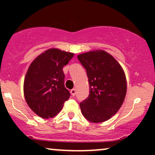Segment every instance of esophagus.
<instances>
[{
    "label": "esophagus",
    "instance_id": "1",
    "mask_svg": "<svg viewBox=\"0 0 155 155\" xmlns=\"http://www.w3.org/2000/svg\"><path fill=\"white\" fill-rule=\"evenodd\" d=\"M76 89H72L71 90V94L72 96H75L76 95Z\"/></svg>",
    "mask_w": 155,
    "mask_h": 155
}]
</instances>
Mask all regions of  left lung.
I'll use <instances>...</instances> for the list:
<instances>
[{
    "label": "left lung",
    "mask_w": 155,
    "mask_h": 155,
    "mask_svg": "<svg viewBox=\"0 0 155 155\" xmlns=\"http://www.w3.org/2000/svg\"><path fill=\"white\" fill-rule=\"evenodd\" d=\"M86 69L90 95L80 103L83 116L93 123L104 122L114 115L127 92L124 71L117 60L106 51L97 49L77 56Z\"/></svg>",
    "instance_id": "left-lung-1"
}]
</instances>
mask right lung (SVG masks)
<instances>
[{"mask_svg": "<svg viewBox=\"0 0 155 155\" xmlns=\"http://www.w3.org/2000/svg\"><path fill=\"white\" fill-rule=\"evenodd\" d=\"M74 55L51 48L36 57L28 68L23 85L25 98L32 111L41 118L58 114L70 97L64 85L63 68Z\"/></svg>", "mask_w": 155, "mask_h": 155, "instance_id": "obj_1", "label": "right lung"}]
</instances>
